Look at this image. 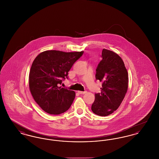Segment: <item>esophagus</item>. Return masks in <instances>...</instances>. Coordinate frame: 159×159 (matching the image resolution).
<instances>
[{"instance_id":"esophagus-1","label":"esophagus","mask_w":159,"mask_h":159,"mask_svg":"<svg viewBox=\"0 0 159 159\" xmlns=\"http://www.w3.org/2000/svg\"><path fill=\"white\" fill-rule=\"evenodd\" d=\"M86 92H87L86 91H78V93H80V94H84Z\"/></svg>"}]
</instances>
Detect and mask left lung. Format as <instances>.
<instances>
[{
    "label": "left lung",
    "mask_w": 159,
    "mask_h": 159,
    "mask_svg": "<svg viewBox=\"0 0 159 159\" xmlns=\"http://www.w3.org/2000/svg\"><path fill=\"white\" fill-rule=\"evenodd\" d=\"M96 70L95 77L102 82L101 92L95 94L91 107L93 113L107 116L120 106L128 88V73L121 57L113 51L103 49Z\"/></svg>",
    "instance_id": "8db88e82"
}]
</instances>
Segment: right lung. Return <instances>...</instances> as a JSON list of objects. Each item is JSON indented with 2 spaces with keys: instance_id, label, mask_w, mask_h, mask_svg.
Segmentation results:
<instances>
[{
  "instance_id": "1",
  "label": "right lung",
  "mask_w": 159,
  "mask_h": 159,
  "mask_svg": "<svg viewBox=\"0 0 159 159\" xmlns=\"http://www.w3.org/2000/svg\"><path fill=\"white\" fill-rule=\"evenodd\" d=\"M83 53V51H46L33 61L29 78L30 91L36 102L46 113H63L72 104L75 92L58 84L67 78L68 71Z\"/></svg>"
}]
</instances>
